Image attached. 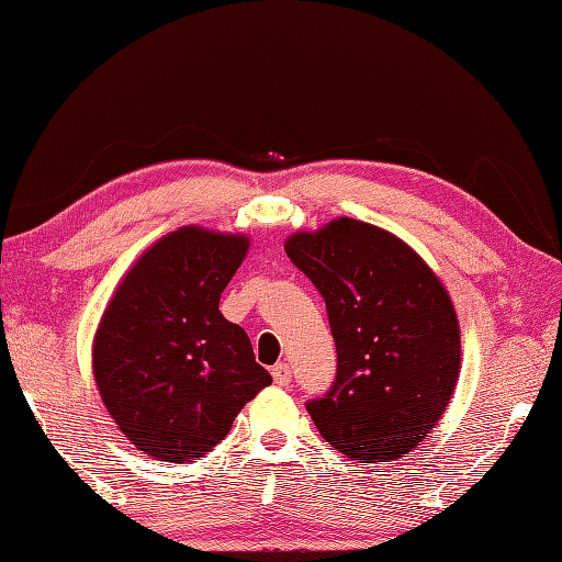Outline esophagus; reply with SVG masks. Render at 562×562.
Here are the masks:
<instances>
[{"label":"esophagus","mask_w":562,"mask_h":562,"mask_svg":"<svg viewBox=\"0 0 562 562\" xmlns=\"http://www.w3.org/2000/svg\"><path fill=\"white\" fill-rule=\"evenodd\" d=\"M272 380L278 382V384H290V380H292V370H290L288 362H278V366L272 368Z\"/></svg>","instance_id":"esophagus-1"}]
</instances>
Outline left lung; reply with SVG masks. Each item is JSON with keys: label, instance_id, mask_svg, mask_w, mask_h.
Wrapping results in <instances>:
<instances>
[{"label": "left lung", "instance_id": "1", "mask_svg": "<svg viewBox=\"0 0 562 562\" xmlns=\"http://www.w3.org/2000/svg\"><path fill=\"white\" fill-rule=\"evenodd\" d=\"M326 302L336 380L306 402L318 434L360 463H387L441 422L460 372L453 302L434 270L384 228L340 216L284 240Z\"/></svg>", "mask_w": 562, "mask_h": 562}]
</instances>
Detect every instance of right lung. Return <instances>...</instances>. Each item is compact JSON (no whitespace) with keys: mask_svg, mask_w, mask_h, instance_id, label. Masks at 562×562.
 <instances>
[{"mask_svg":"<svg viewBox=\"0 0 562 562\" xmlns=\"http://www.w3.org/2000/svg\"><path fill=\"white\" fill-rule=\"evenodd\" d=\"M246 250V236L182 226L143 252L106 304L94 382L119 431L150 458H204L272 382L248 334L218 312Z\"/></svg>","mask_w":562,"mask_h":562,"instance_id":"obj_1","label":"right lung"}]
</instances>
